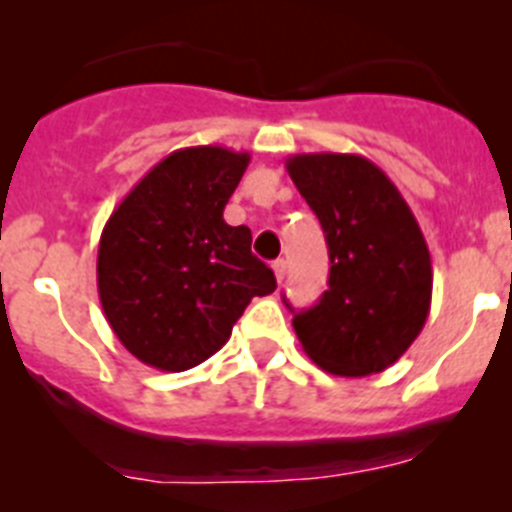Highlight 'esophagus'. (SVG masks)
<instances>
[{
	"label": "esophagus",
	"instance_id": "1",
	"mask_svg": "<svg viewBox=\"0 0 512 512\" xmlns=\"http://www.w3.org/2000/svg\"><path fill=\"white\" fill-rule=\"evenodd\" d=\"M271 269H274V274H277V282L282 284L284 277H287V261L277 259V261H274V264H271Z\"/></svg>",
	"mask_w": 512,
	"mask_h": 512
}]
</instances>
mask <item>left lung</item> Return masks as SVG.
I'll return each mask as SVG.
<instances>
[{
    "label": "left lung",
    "mask_w": 512,
    "mask_h": 512,
    "mask_svg": "<svg viewBox=\"0 0 512 512\" xmlns=\"http://www.w3.org/2000/svg\"><path fill=\"white\" fill-rule=\"evenodd\" d=\"M295 187L328 243V289L295 312L305 354L338 377L395 364L431 310L433 269L420 225L395 184L354 153H300L287 161Z\"/></svg>",
    "instance_id": "left-lung-1"
}]
</instances>
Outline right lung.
<instances>
[{"label": "right lung", "instance_id": "obj_1", "mask_svg": "<svg viewBox=\"0 0 512 512\" xmlns=\"http://www.w3.org/2000/svg\"><path fill=\"white\" fill-rule=\"evenodd\" d=\"M251 156L223 146L174 151L117 205L99 238L107 323L135 359L184 372L225 346L253 297L277 289L251 230L223 210Z\"/></svg>", "mask_w": 512, "mask_h": 512}]
</instances>
